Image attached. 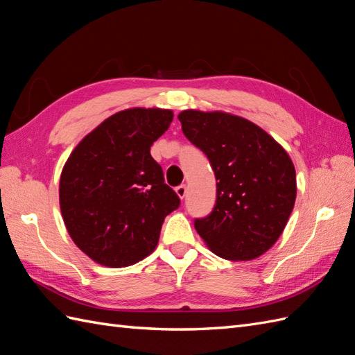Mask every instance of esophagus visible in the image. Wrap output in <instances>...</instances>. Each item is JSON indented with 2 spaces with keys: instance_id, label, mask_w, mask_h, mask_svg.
<instances>
[{
  "instance_id": "obj_1",
  "label": "esophagus",
  "mask_w": 355,
  "mask_h": 355,
  "mask_svg": "<svg viewBox=\"0 0 355 355\" xmlns=\"http://www.w3.org/2000/svg\"><path fill=\"white\" fill-rule=\"evenodd\" d=\"M175 193L178 195V198H180V199H183V198L186 196V193H187V189H186V186H184V184H181V186L175 187Z\"/></svg>"
}]
</instances>
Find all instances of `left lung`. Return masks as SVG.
<instances>
[{
    "label": "left lung",
    "instance_id": "left-lung-1",
    "mask_svg": "<svg viewBox=\"0 0 355 355\" xmlns=\"http://www.w3.org/2000/svg\"><path fill=\"white\" fill-rule=\"evenodd\" d=\"M186 138L201 148L217 180L210 216L195 220L217 257L250 261L284 232L297 196L294 163L259 125L228 112L186 109L178 114Z\"/></svg>",
    "mask_w": 355,
    "mask_h": 355
}]
</instances>
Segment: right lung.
<instances>
[{
    "label": "right lung",
    "instance_id": "obj_1",
    "mask_svg": "<svg viewBox=\"0 0 355 355\" xmlns=\"http://www.w3.org/2000/svg\"><path fill=\"white\" fill-rule=\"evenodd\" d=\"M174 112L130 107L111 115L71 151L60 177V208L76 246L100 266L136 264L156 249L180 198L150 147Z\"/></svg>",
    "mask_w": 355,
    "mask_h": 355
}]
</instances>
